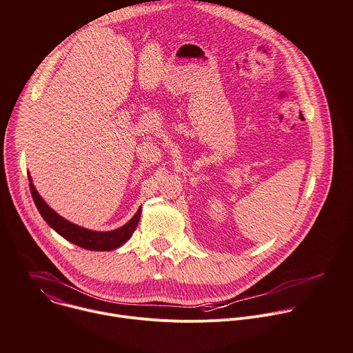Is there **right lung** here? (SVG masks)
I'll use <instances>...</instances> for the list:
<instances>
[{
    "label": "right lung",
    "mask_w": 353,
    "mask_h": 353,
    "mask_svg": "<svg viewBox=\"0 0 353 353\" xmlns=\"http://www.w3.org/2000/svg\"><path fill=\"white\" fill-rule=\"evenodd\" d=\"M29 185H30V192H32L34 204H36L40 215L46 221V223L52 229H54L60 236L67 239L68 241H71L82 248H86V250L110 251V250H114V248L123 245L132 236V233L139 222V218H141L142 208L139 207L137 214L125 225H123L119 229L109 230V232L90 230V229L78 226V225L67 221L65 218L60 216L54 210L50 208L46 204V201L39 195L37 190L34 188L30 176H29Z\"/></svg>",
    "instance_id": "add662e5"
}]
</instances>
